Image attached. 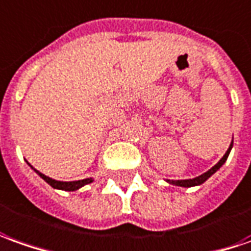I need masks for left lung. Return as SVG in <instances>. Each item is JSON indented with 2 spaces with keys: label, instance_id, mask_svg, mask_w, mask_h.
<instances>
[{
  "label": "left lung",
  "instance_id": "1",
  "mask_svg": "<svg viewBox=\"0 0 251 251\" xmlns=\"http://www.w3.org/2000/svg\"><path fill=\"white\" fill-rule=\"evenodd\" d=\"M232 143H234V139H232V142L229 145V148L226 151V154L223 155V158H221L220 161L216 164L215 167H212V168L209 169L208 172H205V174H202V175L197 176L194 179H184V180H167L171 184H175V186H180V187H193V186H200L202 184L203 181H206L210 177V176L215 174L217 169H220V167L224 164V162L227 161L228 154H229V151H231V149H232Z\"/></svg>",
  "mask_w": 251,
  "mask_h": 251
}]
</instances>
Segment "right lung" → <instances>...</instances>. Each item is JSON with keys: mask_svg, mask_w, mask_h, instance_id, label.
Masks as SVG:
<instances>
[{"mask_svg": "<svg viewBox=\"0 0 251 251\" xmlns=\"http://www.w3.org/2000/svg\"><path fill=\"white\" fill-rule=\"evenodd\" d=\"M28 165H30V164H28ZM31 168H32V167H31ZM32 169H34L36 174L41 176L46 183H49L51 187L58 188V190H64V191H75V190H79L80 187H83V186H86V184H89V183L93 181V177H87V179H83V180H75V181L54 180V179H51V177H49V176L41 174V172H39V171H36L35 168H32Z\"/></svg>", "mask_w": 251, "mask_h": 251, "instance_id": "add662e5", "label": "right lung"}]
</instances>
